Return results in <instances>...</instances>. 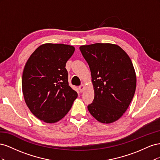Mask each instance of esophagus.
Returning <instances> with one entry per match:
<instances>
[{"label":"esophagus","instance_id":"34e87169","mask_svg":"<svg viewBox=\"0 0 160 160\" xmlns=\"http://www.w3.org/2000/svg\"><path fill=\"white\" fill-rule=\"evenodd\" d=\"M79 91H80V92H83V91H84V89H85V85H83V84H82V85H81L79 87Z\"/></svg>","mask_w":160,"mask_h":160}]
</instances>
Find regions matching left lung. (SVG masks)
Returning <instances> with one entry per match:
<instances>
[{"instance_id":"8db88e82","label":"left lung","mask_w":160,"mask_h":160,"mask_svg":"<svg viewBox=\"0 0 160 160\" xmlns=\"http://www.w3.org/2000/svg\"><path fill=\"white\" fill-rule=\"evenodd\" d=\"M89 66L94 89L91 115L103 123L118 120L128 109L136 88L132 60L119 46L95 43L79 47Z\"/></svg>"}]
</instances>
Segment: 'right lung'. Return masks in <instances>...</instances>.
I'll use <instances>...</instances> for the list:
<instances>
[{
	"mask_svg": "<svg viewBox=\"0 0 160 160\" xmlns=\"http://www.w3.org/2000/svg\"><path fill=\"white\" fill-rule=\"evenodd\" d=\"M75 49L69 45L45 43L26 62L22 77L24 99L31 112L45 123L63 118L78 95L69 85L65 69Z\"/></svg>",
	"mask_w": 160,
	"mask_h": 160,
	"instance_id": "obj_1",
	"label": "right lung"
}]
</instances>
